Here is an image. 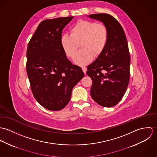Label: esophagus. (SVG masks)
I'll return each mask as SVG.
<instances>
[{
	"mask_svg": "<svg viewBox=\"0 0 157 157\" xmlns=\"http://www.w3.org/2000/svg\"><path fill=\"white\" fill-rule=\"evenodd\" d=\"M82 70H83V72H84L85 74H86V71H87V68H86V67H82Z\"/></svg>",
	"mask_w": 157,
	"mask_h": 157,
	"instance_id": "34e87169",
	"label": "esophagus"
}]
</instances>
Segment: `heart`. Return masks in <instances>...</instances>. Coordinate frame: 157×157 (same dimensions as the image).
Here are the masks:
<instances>
[{
    "instance_id": "b5f03b06",
    "label": "heart",
    "mask_w": 157,
    "mask_h": 157,
    "mask_svg": "<svg viewBox=\"0 0 157 157\" xmlns=\"http://www.w3.org/2000/svg\"><path fill=\"white\" fill-rule=\"evenodd\" d=\"M109 40V32L103 23L80 20L70 28V34H64L60 39L62 47L67 57H75L74 62L81 66L90 63L94 57L100 56L105 51Z\"/></svg>"
}]
</instances>
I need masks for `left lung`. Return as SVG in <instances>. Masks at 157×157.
I'll list each match as a JSON object with an SVG mask.
<instances>
[{"label":"left lung","instance_id":"1","mask_svg":"<svg viewBox=\"0 0 157 157\" xmlns=\"http://www.w3.org/2000/svg\"><path fill=\"white\" fill-rule=\"evenodd\" d=\"M106 25L109 32L108 45L103 52L87 67L91 78L90 95L100 106L112 107L123 98L130 77V56L124 31L108 14L89 15Z\"/></svg>","mask_w":157,"mask_h":157}]
</instances>
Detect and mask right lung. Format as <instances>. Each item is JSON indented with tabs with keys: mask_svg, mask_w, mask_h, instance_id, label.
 I'll use <instances>...</instances> for the list:
<instances>
[{
	"mask_svg": "<svg viewBox=\"0 0 157 157\" xmlns=\"http://www.w3.org/2000/svg\"><path fill=\"white\" fill-rule=\"evenodd\" d=\"M74 17L44 20L27 48L26 72L33 95L50 111L69 103L72 90L84 77L82 68L68 60L60 44L63 29Z\"/></svg>",
	"mask_w": 157,
	"mask_h": 157,
	"instance_id": "add662e5",
	"label": "right lung"
}]
</instances>
